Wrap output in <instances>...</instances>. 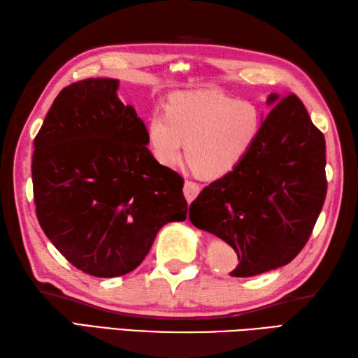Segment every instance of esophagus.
<instances>
[{
  "label": "esophagus",
  "mask_w": 358,
  "mask_h": 358,
  "mask_svg": "<svg viewBox=\"0 0 358 358\" xmlns=\"http://www.w3.org/2000/svg\"><path fill=\"white\" fill-rule=\"evenodd\" d=\"M183 192H185V196L186 200L191 203L192 200H195V196L200 194V185L195 183V181H186L185 183V187H183Z\"/></svg>",
  "instance_id": "esophagus-1"
}]
</instances>
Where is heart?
I'll return each mask as SVG.
<instances>
[{
	"instance_id": "b5f03b06",
	"label": "heart",
	"mask_w": 358,
	"mask_h": 358,
	"mask_svg": "<svg viewBox=\"0 0 358 358\" xmlns=\"http://www.w3.org/2000/svg\"><path fill=\"white\" fill-rule=\"evenodd\" d=\"M260 112L248 100L218 90L173 94L164 113L148 121V144L164 167L177 166L186 143L189 164L203 177H222L237 166L260 131Z\"/></svg>"
}]
</instances>
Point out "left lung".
<instances>
[{
    "label": "left lung",
    "mask_w": 358,
    "mask_h": 358,
    "mask_svg": "<svg viewBox=\"0 0 358 358\" xmlns=\"http://www.w3.org/2000/svg\"><path fill=\"white\" fill-rule=\"evenodd\" d=\"M273 106L245 158L192 201L194 226L232 246V277H252L300 254L328 191L326 143L305 104L271 94Z\"/></svg>",
    "instance_id": "obj_1"
}]
</instances>
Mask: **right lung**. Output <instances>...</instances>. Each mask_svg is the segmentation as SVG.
Instances as JSON below:
<instances>
[{"label":"right lung","instance_id":"add662e5","mask_svg":"<svg viewBox=\"0 0 358 358\" xmlns=\"http://www.w3.org/2000/svg\"><path fill=\"white\" fill-rule=\"evenodd\" d=\"M118 80L64 87L34 141L41 229L75 268L110 278L134 271L166 223L185 222V181L148 149V129L117 96Z\"/></svg>","mask_w":358,"mask_h":358}]
</instances>
